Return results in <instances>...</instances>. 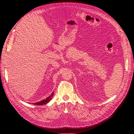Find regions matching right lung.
Here are the masks:
<instances>
[{"instance_id":"obj_1","label":"right lung","mask_w":134,"mask_h":134,"mask_svg":"<svg viewBox=\"0 0 134 134\" xmlns=\"http://www.w3.org/2000/svg\"><path fill=\"white\" fill-rule=\"evenodd\" d=\"M54 94V92H53L52 93V94L50 95V96H49L47 98H46V99H44L43 100H42L41 101H39V102H36V103H32L33 104H34V105H44L45 104H47L52 99L53 95Z\"/></svg>"}]
</instances>
